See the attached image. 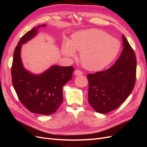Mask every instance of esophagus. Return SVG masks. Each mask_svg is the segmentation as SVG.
<instances>
[{
    "label": "esophagus",
    "mask_w": 147,
    "mask_h": 147,
    "mask_svg": "<svg viewBox=\"0 0 147 147\" xmlns=\"http://www.w3.org/2000/svg\"><path fill=\"white\" fill-rule=\"evenodd\" d=\"M74 74H75V75H77V76H78V75H83V72H82L80 70H78V69L75 70V72H74Z\"/></svg>",
    "instance_id": "esophagus-1"
}]
</instances>
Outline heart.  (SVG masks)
<instances>
[{"label":"heart","instance_id":"b5f03b06","mask_svg":"<svg viewBox=\"0 0 147 147\" xmlns=\"http://www.w3.org/2000/svg\"><path fill=\"white\" fill-rule=\"evenodd\" d=\"M121 45L118 39L104 31L91 29L72 35V40L62 45L63 54L69 57L76 56L75 50L80 51V61L84 68L99 70L105 68L115 59Z\"/></svg>","mask_w":147,"mask_h":147}]
</instances>
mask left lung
Segmentation results:
<instances>
[{"label":"left lung","instance_id":"8db88e82","mask_svg":"<svg viewBox=\"0 0 147 147\" xmlns=\"http://www.w3.org/2000/svg\"><path fill=\"white\" fill-rule=\"evenodd\" d=\"M123 47L121 55L111 67L87 75L89 104L98 113H107L118 108L134 89L136 57L124 35Z\"/></svg>","mask_w":147,"mask_h":147}]
</instances>
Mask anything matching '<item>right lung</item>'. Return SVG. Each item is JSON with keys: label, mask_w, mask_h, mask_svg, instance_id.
<instances>
[{"label": "right lung", "mask_w": 147, "mask_h": 147, "mask_svg": "<svg viewBox=\"0 0 147 147\" xmlns=\"http://www.w3.org/2000/svg\"><path fill=\"white\" fill-rule=\"evenodd\" d=\"M45 26L33 28L21 38L13 53L11 72L13 88L25 107L34 113L49 115L63 102V87L72 79L74 68L53 65L40 75H34L24 68L20 56L21 46L37 34L38 29Z\"/></svg>", "instance_id": "add662e5"}]
</instances>
